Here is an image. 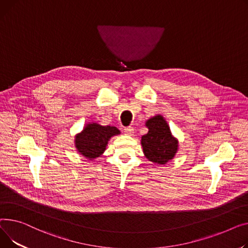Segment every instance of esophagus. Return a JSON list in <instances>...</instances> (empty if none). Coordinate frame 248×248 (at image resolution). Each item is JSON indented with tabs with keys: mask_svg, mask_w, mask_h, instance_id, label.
<instances>
[{
	"mask_svg": "<svg viewBox=\"0 0 248 248\" xmlns=\"http://www.w3.org/2000/svg\"><path fill=\"white\" fill-rule=\"evenodd\" d=\"M124 133H125L126 135H129V136L133 135V133H134L133 127H127V128H125V129H124Z\"/></svg>",
	"mask_w": 248,
	"mask_h": 248,
	"instance_id": "1",
	"label": "esophagus"
}]
</instances>
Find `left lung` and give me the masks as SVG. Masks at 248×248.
Listing matches in <instances>:
<instances>
[{
  "label": "left lung",
  "mask_w": 248,
  "mask_h": 248,
  "mask_svg": "<svg viewBox=\"0 0 248 248\" xmlns=\"http://www.w3.org/2000/svg\"><path fill=\"white\" fill-rule=\"evenodd\" d=\"M147 134L141 137L143 153L149 161L165 165L175 157L178 151V140L171 133L170 127L162 115H155L146 123Z\"/></svg>",
  "instance_id": "8db88e82"
}]
</instances>
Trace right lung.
<instances>
[{
  "mask_svg": "<svg viewBox=\"0 0 248 248\" xmlns=\"http://www.w3.org/2000/svg\"><path fill=\"white\" fill-rule=\"evenodd\" d=\"M119 134L120 130L114 126H102L91 122L86 124L81 132L76 134L75 147L85 158L93 160L104 153L111 137Z\"/></svg>",
  "mask_w": 248,
  "mask_h": 248,
  "instance_id": "add662e5",
  "label": "right lung"
}]
</instances>
